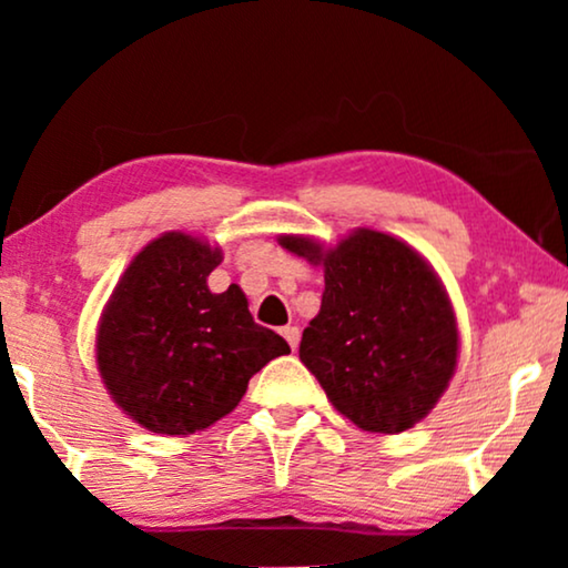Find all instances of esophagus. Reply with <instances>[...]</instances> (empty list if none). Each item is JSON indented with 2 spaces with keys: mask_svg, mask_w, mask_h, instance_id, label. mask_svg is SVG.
<instances>
[{
  "mask_svg": "<svg viewBox=\"0 0 568 568\" xmlns=\"http://www.w3.org/2000/svg\"><path fill=\"white\" fill-rule=\"evenodd\" d=\"M282 333H284L286 344L292 346V352H297V346H300V328H297V325H286Z\"/></svg>",
  "mask_w": 568,
  "mask_h": 568,
  "instance_id": "1",
  "label": "esophagus"
}]
</instances>
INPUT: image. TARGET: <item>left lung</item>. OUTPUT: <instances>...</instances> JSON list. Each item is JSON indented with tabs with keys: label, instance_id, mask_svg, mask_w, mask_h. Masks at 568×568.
<instances>
[{
	"label": "left lung",
	"instance_id": "8db88e82",
	"mask_svg": "<svg viewBox=\"0 0 568 568\" xmlns=\"http://www.w3.org/2000/svg\"><path fill=\"white\" fill-rule=\"evenodd\" d=\"M325 268V292L300 359L328 400L364 432H406L429 414L457 364V325L422 255L385 232L356 230L323 251L278 237Z\"/></svg>",
	"mask_w": 568,
	"mask_h": 568
}]
</instances>
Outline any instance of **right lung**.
I'll return each instance as SVG.
<instances>
[{"mask_svg":"<svg viewBox=\"0 0 568 568\" xmlns=\"http://www.w3.org/2000/svg\"><path fill=\"white\" fill-rule=\"evenodd\" d=\"M220 247L168 232L131 261L98 331V369L113 400L158 434L206 429L237 406L255 372L290 354L253 321L237 284L212 294Z\"/></svg>","mask_w":568,"mask_h":568,"instance_id":"obj_1","label":"right lung"}]
</instances>
